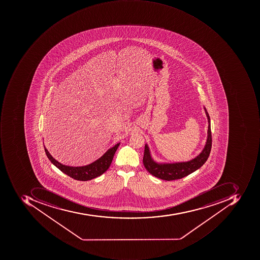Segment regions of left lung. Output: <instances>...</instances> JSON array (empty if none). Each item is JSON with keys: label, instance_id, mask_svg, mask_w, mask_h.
<instances>
[{"label": "left lung", "instance_id": "obj_1", "mask_svg": "<svg viewBox=\"0 0 260 260\" xmlns=\"http://www.w3.org/2000/svg\"><path fill=\"white\" fill-rule=\"evenodd\" d=\"M204 109L206 111L209 126H208V138L206 146L203 148L202 152L197 157L188 161L158 163L152 159L150 154L149 148L148 145L145 144L143 163L145 169L151 173V175L161 180H168V181L178 180L199 170L207 161L210 154L211 148H212V133H211L210 117L206 108H204Z\"/></svg>", "mask_w": 260, "mask_h": 260}]
</instances>
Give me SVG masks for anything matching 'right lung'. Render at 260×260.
Segmentation results:
<instances>
[{
  "instance_id": "obj_1",
  "label": "right lung",
  "mask_w": 260,
  "mask_h": 260,
  "mask_svg": "<svg viewBox=\"0 0 260 260\" xmlns=\"http://www.w3.org/2000/svg\"><path fill=\"white\" fill-rule=\"evenodd\" d=\"M119 144L120 143L116 144L115 146L108 150L100 158L93 161L91 164L80 167H68V166L61 164L57 160L54 159L48 152L47 148L44 147V151H45L47 156L49 158L50 161L57 168L59 169L62 173L74 180L87 181V180H92V179L99 177L109 168L112 159H113L114 154L116 153Z\"/></svg>"
}]
</instances>
